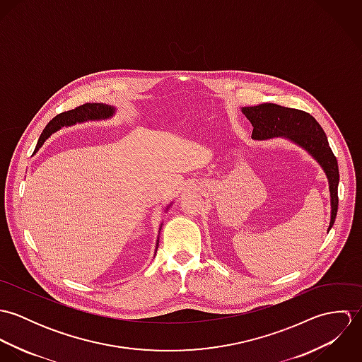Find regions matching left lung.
Returning a JSON list of instances; mask_svg holds the SVG:
<instances>
[{
    "label": "left lung",
    "instance_id": "left-lung-1",
    "mask_svg": "<svg viewBox=\"0 0 362 362\" xmlns=\"http://www.w3.org/2000/svg\"><path fill=\"white\" fill-rule=\"evenodd\" d=\"M243 112L251 121L254 139H267L284 136L303 146L310 156H313L325 170L332 198V218L330 226L334 224L339 207V165L333 155L326 134L319 122L303 110L288 108L279 104L263 103L254 107H244Z\"/></svg>",
    "mask_w": 362,
    "mask_h": 362
}]
</instances>
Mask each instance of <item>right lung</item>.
I'll use <instances>...</instances> for the list:
<instances>
[{
	"mask_svg": "<svg viewBox=\"0 0 362 362\" xmlns=\"http://www.w3.org/2000/svg\"><path fill=\"white\" fill-rule=\"evenodd\" d=\"M112 114H114V108L111 105L102 103L82 104L79 107H75L74 110L61 112L57 117H54L52 121L49 122V125L43 129V132H42V135L37 141L35 152H37L39 148L43 146V144L46 142V139L52 135V132H55L58 128H61L64 125H72L75 122H82V121H86V119L108 118Z\"/></svg>",
	"mask_w": 362,
	"mask_h": 362,
	"instance_id": "obj_1",
	"label": "right lung"
}]
</instances>
